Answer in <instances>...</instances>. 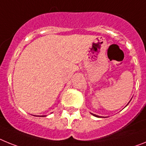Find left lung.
Here are the masks:
<instances>
[{"instance_id": "obj_1", "label": "left lung", "mask_w": 146, "mask_h": 146, "mask_svg": "<svg viewBox=\"0 0 146 146\" xmlns=\"http://www.w3.org/2000/svg\"><path fill=\"white\" fill-rule=\"evenodd\" d=\"M92 115H93L94 116H96V117H101L100 116H98V115H94V114H92Z\"/></svg>"}]
</instances>
